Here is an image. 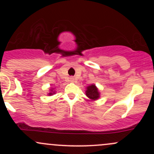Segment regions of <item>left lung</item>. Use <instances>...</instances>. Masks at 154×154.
Listing matches in <instances>:
<instances>
[{"instance_id":"1","label":"left lung","mask_w":154,"mask_h":154,"mask_svg":"<svg viewBox=\"0 0 154 154\" xmlns=\"http://www.w3.org/2000/svg\"><path fill=\"white\" fill-rule=\"evenodd\" d=\"M85 95L91 100H97L100 98V92L95 84H92L86 87Z\"/></svg>"}]
</instances>
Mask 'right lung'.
<instances>
[{
    "instance_id": "add662e5",
    "label": "right lung",
    "mask_w": 154,
    "mask_h": 154,
    "mask_svg": "<svg viewBox=\"0 0 154 154\" xmlns=\"http://www.w3.org/2000/svg\"><path fill=\"white\" fill-rule=\"evenodd\" d=\"M54 94H56V91H54V88H50V90H49V93H48V95H49V96H51V95H53Z\"/></svg>"
}]
</instances>
